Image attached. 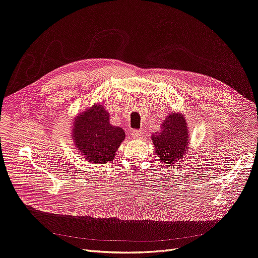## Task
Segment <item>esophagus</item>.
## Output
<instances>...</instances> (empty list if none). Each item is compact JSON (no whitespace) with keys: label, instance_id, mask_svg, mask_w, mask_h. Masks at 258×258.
Listing matches in <instances>:
<instances>
[{"label":"esophagus","instance_id":"obj_1","mask_svg":"<svg viewBox=\"0 0 258 258\" xmlns=\"http://www.w3.org/2000/svg\"><path fill=\"white\" fill-rule=\"evenodd\" d=\"M131 135H132V137L133 138H140L141 136H142V131L141 130H133L132 131V133H131Z\"/></svg>","mask_w":258,"mask_h":258}]
</instances>
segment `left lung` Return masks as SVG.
Returning <instances> with one entry per match:
<instances>
[{
  "label": "left lung",
  "mask_w": 258,
  "mask_h": 258,
  "mask_svg": "<svg viewBox=\"0 0 258 258\" xmlns=\"http://www.w3.org/2000/svg\"><path fill=\"white\" fill-rule=\"evenodd\" d=\"M161 163L170 166L178 163V159L186 153L189 135L185 118L179 113H170L159 132L152 136Z\"/></svg>",
  "instance_id": "8db88e82"
}]
</instances>
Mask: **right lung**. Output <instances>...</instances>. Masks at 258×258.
<instances>
[{"mask_svg": "<svg viewBox=\"0 0 258 258\" xmlns=\"http://www.w3.org/2000/svg\"><path fill=\"white\" fill-rule=\"evenodd\" d=\"M78 117L72 131L76 148L92 164L109 163L125 138V133L111 125L108 112L102 105H94Z\"/></svg>", "mask_w": 258, "mask_h": 258, "instance_id": "1", "label": "right lung"}]
</instances>
